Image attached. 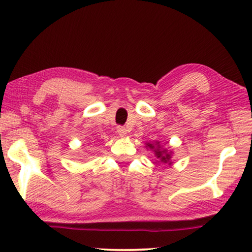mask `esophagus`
<instances>
[{
  "mask_svg": "<svg viewBox=\"0 0 252 252\" xmlns=\"http://www.w3.org/2000/svg\"><path fill=\"white\" fill-rule=\"evenodd\" d=\"M117 133L119 134L120 137H125L127 135V129L125 128V127L119 126V127H117Z\"/></svg>",
  "mask_w": 252,
  "mask_h": 252,
  "instance_id": "1",
  "label": "esophagus"
}]
</instances>
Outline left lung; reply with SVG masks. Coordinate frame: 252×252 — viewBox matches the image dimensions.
Masks as SVG:
<instances>
[{
    "instance_id": "1",
    "label": "left lung",
    "mask_w": 252,
    "mask_h": 252,
    "mask_svg": "<svg viewBox=\"0 0 252 252\" xmlns=\"http://www.w3.org/2000/svg\"><path fill=\"white\" fill-rule=\"evenodd\" d=\"M146 148L148 150L150 149L153 151L154 155L159 159L160 163L167 164L168 166H171V165L173 164V161H172V156H173L172 150H168L167 148H164L158 141H155V142H147Z\"/></svg>"
}]
</instances>
